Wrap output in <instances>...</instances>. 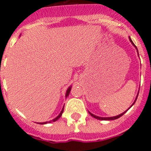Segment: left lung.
Here are the masks:
<instances>
[{
	"mask_svg": "<svg viewBox=\"0 0 151 151\" xmlns=\"http://www.w3.org/2000/svg\"><path fill=\"white\" fill-rule=\"evenodd\" d=\"M130 42L132 43V44H134V43H133L132 40H131V39H130ZM134 46H135V45H134ZM135 47L137 48V47L135 46ZM137 52H138V50H137ZM137 96H138V95H137ZM137 96L136 100H135V101H134V103H135V102H136L137 98ZM134 103L132 105H134ZM132 105H131V106H132ZM128 109H129V108H128ZM128 109H127V110H128ZM127 110L126 111H127ZM126 111H124V113H122V114H119V115H117V116H111V117H101V116H96V115H93V114H91V113H90V112H89V113H90V114H91V116H93V117H94V118L98 119V120H102V121H111V120H116V119L119 118V117H121V116H123V115L125 113H126Z\"/></svg>",
	"mask_w": 151,
	"mask_h": 151,
	"instance_id": "8db88e82",
	"label": "left lung"
}]
</instances>
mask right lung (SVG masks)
I'll use <instances>...</instances> for the list:
<instances>
[{"label": "right lung", "mask_w": 151, "mask_h": 151, "mask_svg": "<svg viewBox=\"0 0 151 151\" xmlns=\"http://www.w3.org/2000/svg\"><path fill=\"white\" fill-rule=\"evenodd\" d=\"M70 89H71V87H70L69 88H68V91H67V93H66V97H68V95H69V93H70ZM63 111H64V107H63V109H62V111H61V112L60 113V114L58 115V116H57L56 118L53 119V120H52V121H48V122L40 123V124H47V123H51V122H54V121H56L57 120H58V119L60 118V116H61V115H62V113H63Z\"/></svg>", "instance_id": "1"}]
</instances>
